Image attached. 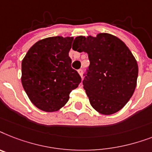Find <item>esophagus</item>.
Masks as SVG:
<instances>
[{
  "mask_svg": "<svg viewBox=\"0 0 152 152\" xmlns=\"http://www.w3.org/2000/svg\"><path fill=\"white\" fill-rule=\"evenodd\" d=\"M77 72H78V74H79L80 76L82 77V75H83V70H82V69H80V70H77Z\"/></svg>",
  "mask_w": 152,
  "mask_h": 152,
  "instance_id": "34e87169",
  "label": "esophagus"
}]
</instances>
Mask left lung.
I'll use <instances>...</instances> for the list:
<instances>
[{
    "instance_id": "obj_1",
    "label": "left lung",
    "mask_w": 152,
    "mask_h": 152,
    "mask_svg": "<svg viewBox=\"0 0 152 152\" xmlns=\"http://www.w3.org/2000/svg\"><path fill=\"white\" fill-rule=\"evenodd\" d=\"M73 49L88 54L90 64L83 86L93 108L103 115L118 112L137 86L138 65L126 44L114 35L75 37Z\"/></svg>"
}]
</instances>
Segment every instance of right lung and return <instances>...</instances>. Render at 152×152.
Here are the masks:
<instances>
[{
	"mask_svg": "<svg viewBox=\"0 0 152 152\" xmlns=\"http://www.w3.org/2000/svg\"><path fill=\"white\" fill-rule=\"evenodd\" d=\"M73 40V37L61 36L40 40L22 61V85L30 101L40 110H59L81 82L69 56Z\"/></svg>",
	"mask_w": 152,
	"mask_h": 152,
	"instance_id": "1",
	"label": "right lung"
}]
</instances>
